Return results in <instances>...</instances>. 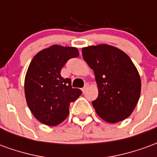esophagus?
I'll list each match as a JSON object with an SVG mask.
<instances>
[{
  "instance_id": "1",
  "label": "esophagus",
  "mask_w": 157,
  "mask_h": 157,
  "mask_svg": "<svg viewBox=\"0 0 157 157\" xmlns=\"http://www.w3.org/2000/svg\"><path fill=\"white\" fill-rule=\"evenodd\" d=\"M88 87H89V84H86L85 86H84V87H83V88L82 89V92H85L86 91V90L88 89Z\"/></svg>"
}]
</instances>
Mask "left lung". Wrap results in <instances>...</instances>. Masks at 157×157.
<instances>
[{
    "label": "left lung",
    "mask_w": 157,
    "mask_h": 157,
    "mask_svg": "<svg viewBox=\"0 0 157 157\" xmlns=\"http://www.w3.org/2000/svg\"><path fill=\"white\" fill-rule=\"evenodd\" d=\"M84 60L93 70L98 97L92 102L100 118L115 124L134 111L140 96L141 80L130 58L109 44L82 48Z\"/></svg>",
    "instance_id": "left-lung-1"
}]
</instances>
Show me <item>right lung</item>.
<instances>
[{"label":"right lung","instance_id":"add662e5","mask_svg":"<svg viewBox=\"0 0 157 157\" xmlns=\"http://www.w3.org/2000/svg\"><path fill=\"white\" fill-rule=\"evenodd\" d=\"M79 55L75 47L54 44L34 55L29 64L24 81V92L33 115L48 126L59 124L69 115L70 103L82 95L72 88L69 78L60 75L69 59Z\"/></svg>","mask_w":157,"mask_h":157}]
</instances>
